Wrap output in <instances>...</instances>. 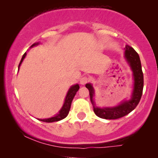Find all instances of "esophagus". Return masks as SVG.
<instances>
[{"label": "esophagus", "mask_w": 158, "mask_h": 158, "mask_svg": "<svg viewBox=\"0 0 158 158\" xmlns=\"http://www.w3.org/2000/svg\"><path fill=\"white\" fill-rule=\"evenodd\" d=\"M89 81H90V78L86 76L81 77V80H80V83H81V85H85V84L88 83Z\"/></svg>", "instance_id": "obj_1"}]
</instances>
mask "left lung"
I'll use <instances>...</instances> for the list:
<instances>
[{
  "mask_svg": "<svg viewBox=\"0 0 158 158\" xmlns=\"http://www.w3.org/2000/svg\"><path fill=\"white\" fill-rule=\"evenodd\" d=\"M125 57H126L129 64H130L131 70L133 72L135 86L132 93V96L130 100L126 101L121 103L120 105L113 108H98L94 106V111L98 117L105 119H116L132 111L137 107L141 99L144 86V77L142 70L141 62L138 53L132 47L128 44L125 47ZM86 88L89 90L90 101L93 105H94L93 97L94 95V90L91 84H86Z\"/></svg>",
  "mask_w": 158,
  "mask_h": 158,
  "instance_id": "1",
  "label": "left lung"
}]
</instances>
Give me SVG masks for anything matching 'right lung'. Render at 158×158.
Returning a JSON list of instances; mask_svg holds the SVG:
<instances>
[{
	"label": "right lung",
	"mask_w": 158,
	"mask_h": 158,
	"mask_svg": "<svg viewBox=\"0 0 158 158\" xmlns=\"http://www.w3.org/2000/svg\"><path fill=\"white\" fill-rule=\"evenodd\" d=\"M39 43H35V44H32L31 47L35 46V45H37ZM26 55H27V53L25 52L24 54H23L22 58H21L20 63H19V66L21 65V62H22L23 59H24ZM79 88H80L79 85H77V84H76V85L72 86V87L70 88V90H68V94H67V96H66L65 100H64L63 106H62V109L60 110L59 114H58L57 115H56L55 116H53V117L49 118H45V119H39V120L42 121V122H44L50 123V122H58V121H60V120L63 119V118H65L66 116H68L69 111H70L71 103H72L73 99L75 97L77 90H78Z\"/></svg>",
	"instance_id": "right-lung-1"
}]
</instances>
